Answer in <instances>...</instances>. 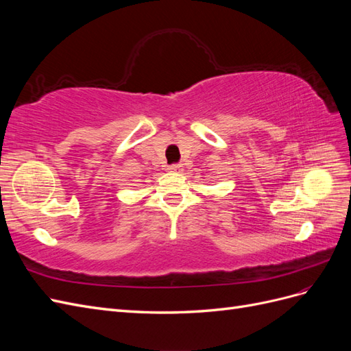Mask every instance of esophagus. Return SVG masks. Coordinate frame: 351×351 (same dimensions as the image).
Returning <instances> with one entry per match:
<instances>
[{
  "mask_svg": "<svg viewBox=\"0 0 351 351\" xmlns=\"http://www.w3.org/2000/svg\"><path fill=\"white\" fill-rule=\"evenodd\" d=\"M168 169H169V171H173V173H182L183 171V168H182V165H180V164L169 165Z\"/></svg>",
  "mask_w": 351,
  "mask_h": 351,
  "instance_id": "obj_1",
  "label": "esophagus"
}]
</instances>
